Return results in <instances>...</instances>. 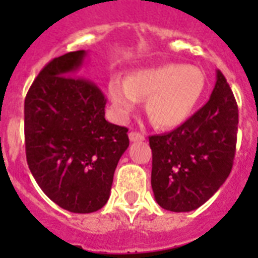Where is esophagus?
Instances as JSON below:
<instances>
[{
	"label": "esophagus",
	"mask_w": 258,
	"mask_h": 258,
	"mask_svg": "<svg viewBox=\"0 0 258 258\" xmlns=\"http://www.w3.org/2000/svg\"><path fill=\"white\" fill-rule=\"evenodd\" d=\"M128 138L131 142H142L145 141V135L143 134H139V133H130L128 134Z\"/></svg>",
	"instance_id": "obj_1"
}]
</instances>
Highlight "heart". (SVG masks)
I'll return each mask as SVG.
<instances>
[{"mask_svg":"<svg viewBox=\"0 0 258 258\" xmlns=\"http://www.w3.org/2000/svg\"><path fill=\"white\" fill-rule=\"evenodd\" d=\"M205 87L206 76L198 67L166 64L134 72L127 80H109L108 97L117 120H127L141 99H147L146 109L154 124L175 128L194 113Z\"/></svg>","mask_w":258,"mask_h":258,"instance_id":"b5f03b06","label":"heart"}]
</instances>
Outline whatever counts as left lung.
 Wrapping results in <instances>:
<instances>
[{"label":"left lung","mask_w":258,"mask_h":258,"mask_svg":"<svg viewBox=\"0 0 258 258\" xmlns=\"http://www.w3.org/2000/svg\"><path fill=\"white\" fill-rule=\"evenodd\" d=\"M238 107L221 71L209 101L171 133L150 137L151 186L161 208L191 212L224 184L236 155Z\"/></svg>","instance_id":"8db88e82"}]
</instances>
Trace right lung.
<instances>
[{
    "label": "right lung",
    "mask_w": 258,
    "mask_h": 258,
    "mask_svg": "<svg viewBox=\"0 0 258 258\" xmlns=\"http://www.w3.org/2000/svg\"><path fill=\"white\" fill-rule=\"evenodd\" d=\"M86 50L49 61L25 97L26 162L42 191L71 213H93L107 204L128 130L105 120L104 95L76 78Z\"/></svg>",
    "instance_id": "1"
}]
</instances>
